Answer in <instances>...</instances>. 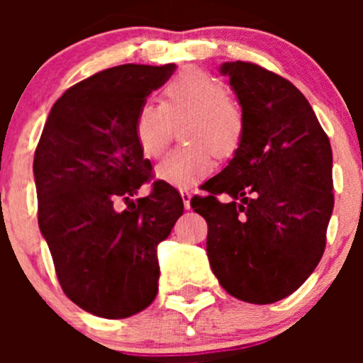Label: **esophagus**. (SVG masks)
Listing matches in <instances>:
<instances>
[{"label": "esophagus", "instance_id": "1", "mask_svg": "<svg viewBox=\"0 0 363 363\" xmlns=\"http://www.w3.org/2000/svg\"><path fill=\"white\" fill-rule=\"evenodd\" d=\"M181 196H182V202H184V208L186 211H189L191 208V193L189 191H181Z\"/></svg>", "mask_w": 363, "mask_h": 363}]
</instances>
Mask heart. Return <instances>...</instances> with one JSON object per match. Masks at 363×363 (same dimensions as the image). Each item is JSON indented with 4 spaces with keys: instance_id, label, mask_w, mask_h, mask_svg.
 <instances>
[{
    "instance_id": "b5f03b06",
    "label": "heart",
    "mask_w": 363,
    "mask_h": 363,
    "mask_svg": "<svg viewBox=\"0 0 363 363\" xmlns=\"http://www.w3.org/2000/svg\"><path fill=\"white\" fill-rule=\"evenodd\" d=\"M181 126V145L156 168V177L179 189L199 184L218 158L239 149L246 119L223 82L200 69L175 75L163 89V101H144L135 116V140L142 155L160 158Z\"/></svg>"
}]
</instances>
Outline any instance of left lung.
Here are the masks:
<instances>
[{"label":"left lung","mask_w":363,"mask_h":363,"mask_svg":"<svg viewBox=\"0 0 363 363\" xmlns=\"http://www.w3.org/2000/svg\"><path fill=\"white\" fill-rule=\"evenodd\" d=\"M246 131L233 158L191 200L208 225L207 256L235 298L272 303L314 272L334 211L332 147L302 93L244 61L223 63ZM226 192L233 202L221 204Z\"/></svg>","instance_id":"8db88e82"}]
</instances>
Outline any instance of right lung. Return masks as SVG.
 Instances as JSON below:
<instances>
[{"label":"right lung","mask_w":363,"mask_h":363,"mask_svg":"<svg viewBox=\"0 0 363 363\" xmlns=\"http://www.w3.org/2000/svg\"><path fill=\"white\" fill-rule=\"evenodd\" d=\"M175 65H121L69 87L50 108L33 161L38 226L57 279L80 309L121 320L158 294V244L184 205L163 181L133 207L151 177L135 140V116Z\"/></svg>","instance_id":"obj_1"}]
</instances>
